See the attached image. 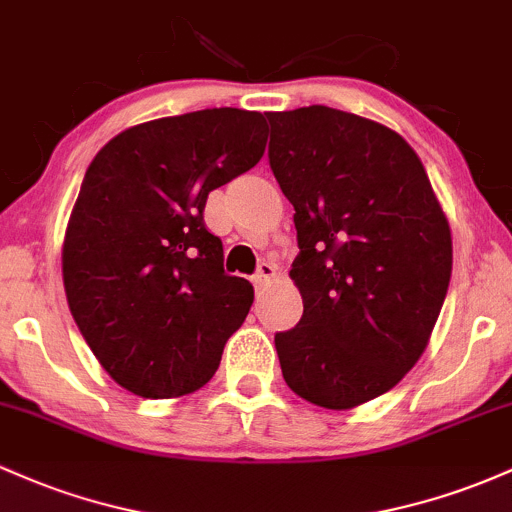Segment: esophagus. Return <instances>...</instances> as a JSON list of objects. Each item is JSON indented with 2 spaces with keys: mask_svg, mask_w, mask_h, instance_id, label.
<instances>
[{
  "mask_svg": "<svg viewBox=\"0 0 512 512\" xmlns=\"http://www.w3.org/2000/svg\"><path fill=\"white\" fill-rule=\"evenodd\" d=\"M274 274H277V267H274L272 262H260V267H257L252 282H255V286H265L269 279H274Z\"/></svg>",
  "mask_w": 512,
  "mask_h": 512,
  "instance_id": "34e87169",
  "label": "esophagus"
}]
</instances>
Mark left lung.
<instances>
[{
    "label": "left lung",
    "instance_id": "obj_1",
    "mask_svg": "<svg viewBox=\"0 0 512 512\" xmlns=\"http://www.w3.org/2000/svg\"><path fill=\"white\" fill-rule=\"evenodd\" d=\"M269 167L294 204L299 325L274 335L296 396L347 411L403 379L452 277V233L396 131L330 106L267 114Z\"/></svg>",
    "mask_w": 512,
    "mask_h": 512
}]
</instances>
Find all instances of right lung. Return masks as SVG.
<instances>
[{
	"instance_id": "obj_1",
	"label": "right lung",
	"mask_w": 512,
	"mask_h": 512,
	"mask_svg": "<svg viewBox=\"0 0 512 512\" xmlns=\"http://www.w3.org/2000/svg\"><path fill=\"white\" fill-rule=\"evenodd\" d=\"M265 143L260 111L223 106L126 128L87 167L65 230V294L126 391L177 398L216 374L252 284L223 272L204 206L260 162Z\"/></svg>"
}]
</instances>
